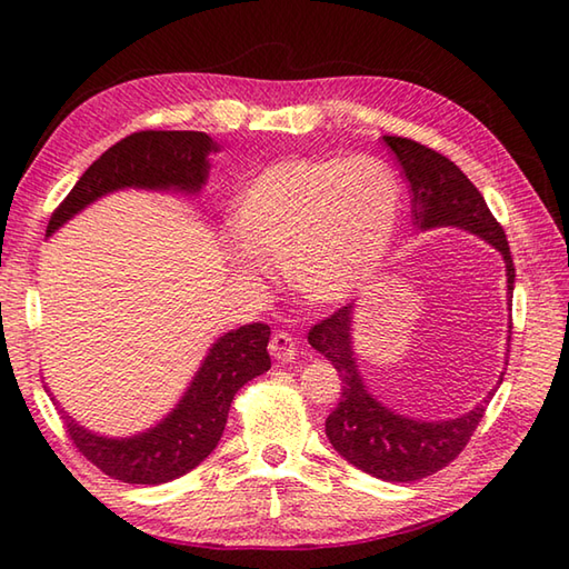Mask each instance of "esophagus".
I'll list each match as a JSON object with an SVG mask.
<instances>
[{
	"instance_id": "1",
	"label": "esophagus",
	"mask_w": 569,
	"mask_h": 569,
	"mask_svg": "<svg viewBox=\"0 0 569 569\" xmlns=\"http://www.w3.org/2000/svg\"><path fill=\"white\" fill-rule=\"evenodd\" d=\"M296 340L288 332H273L271 342H269V352L278 361H291L296 357Z\"/></svg>"
}]
</instances>
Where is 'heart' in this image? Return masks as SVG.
<instances>
[{"instance_id":"1","label":"heart","mask_w":569,"mask_h":569,"mask_svg":"<svg viewBox=\"0 0 569 569\" xmlns=\"http://www.w3.org/2000/svg\"><path fill=\"white\" fill-rule=\"evenodd\" d=\"M401 208L396 173L371 156L276 161L234 196L227 259L251 278L269 271L266 259H283L306 303L342 306L381 273Z\"/></svg>"}]
</instances>
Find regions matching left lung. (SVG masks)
<instances>
[{
	"mask_svg": "<svg viewBox=\"0 0 569 569\" xmlns=\"http://www.w3.org/2000/svg\"><path fill=\"white\" fill-rule=\"evenodd\" d=\"M383 143L393 151L410 186L413 224L420 232L442 227L462 229L497 249L506 266V300L511 306L516 269L509 241L475 183L450 159L418 141L383 137ZM355 318V306H345L332 318L316 325L308 335L312 349L332 361L342 381L340 403L325 420L328 440L349 465L383 481H416L447 467L465 450L471 432L485 418L491 396L503 381V371L497 386L485 396V401H479L462 416L442 420L403 416L381 403L365 383L352 340ZM509 340L511 335L506 337V342Z\"/></svg>",
	"mask_w": 569,
	"mask_h": 569,
	"instance_id": "1",
	"label": "left lung"
}]
</instances>
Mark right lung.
I'll use <instances>...</instances> for the list:
<instances>
[{"mask_svg":"<svg viewBox=\"0 0 569 569\" xmlns=\"http://www.w3.org/2000/svg\"><path fill=\"white\" fill-rule=\"evenodd\" d=\"M220 143L204 131H139L107 149L68 192L63 204L48 222L46 237L119 190L173 192V196H200L210 176V153ZM271 328L263 322L241 325L217 337L188 389L168 413L151 428L110 438L80 426L51 396L63 416L70 440L104 475L127 485H166L196 469L220 442L229 406L237 391L251 379L271 369L269 347Z\"/></svg>","mask_w":569,"mask_h":569,"instance_id":"obj_1","label":"right lung"}]
</instances>
